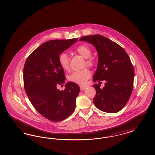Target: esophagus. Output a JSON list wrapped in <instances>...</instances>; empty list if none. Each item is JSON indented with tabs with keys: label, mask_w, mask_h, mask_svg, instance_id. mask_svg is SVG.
Returning <instances> with one entry per match:
<instances>
[{
	"label": "esophagus",
	"mask_w": 155,
	"mask_h": 155,
	"mask_svg": "<svg viewBox=\"0 0 155 155\" xmlns=\"http://www.w3.org/2000/svg\"><path fill=\"white\" fill-rule=\"evenodd\" d=\"M87 88V87H86V86H80V89H81V91H84V90H85Z\"/></svg>",
	"instance_id": "1"
}]
</instances>
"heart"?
Segmentation results:
<instances>
[{
	"label": "heart",
	"mask_w": 155,
	"mask_h": 155,
	"mask_svg": "<svg viewBox=\"0 0 155 155\" xmlns=\"http://www.w3.org/2000/svg\"><path fill=\"white\" fill-rule=\"evenodd\" d=\"M76 52H77L84 58L87 59L86 64L89 67H92L94 64V60L91 57L92 54V51L91 48L87 45H80L77 49ZM59 63L61 68L64 70L68 71L70 70V64L68 56L66 53H61L59 56ZM91 76L90 71L87 68L83 69L81 71H74L71 74H70L67 78L70 82H74L80 85H85L87 81Z\"/></svg>",
	"instance_id": "1"
}]
</instances>
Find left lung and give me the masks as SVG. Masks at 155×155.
<instances>
[{
	"mask_svg": "<svg viewBox=\"0 0 155 155\" xmlns=\"http://www.w3.org/2000/svg\"><path fill=\"white\" fill-rule=\"evenodd\" d=\"M79 40L94 45L97 52L98 63L93 81H106L102 89L99 84L93 85L96 91L94 99L95 106L104 112H118L133 92L134 71L128 55L119 45L101 35L84 36Z\"/></svg>",
	"mask_w": 155,
	"mask_h": 155,
	"instance_id": "8db88e82",
	"label": "left lung"
}]
</instances>
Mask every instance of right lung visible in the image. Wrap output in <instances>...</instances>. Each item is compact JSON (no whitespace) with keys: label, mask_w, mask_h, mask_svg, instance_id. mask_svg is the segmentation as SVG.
<instances>
[{"label":"right lung","mask_w":155,"mask_h":155,"mask_svg":"<svg viewBox=\"0 0 155 155\" xmlns=\"http://www.w3.org/2000/svg\"><path fill=\"white\" fill-rule=\"evenodd\" d=\"M77 41L74 38L47 41L30 54L24 65V89L30 102L42 116L52 121L66 119L75 109L79 86L68 82L64 91L57 87L63 85L66 80L59 65V55Z\"/></svg>","instance_id":"obj_1"}]
</instances>
